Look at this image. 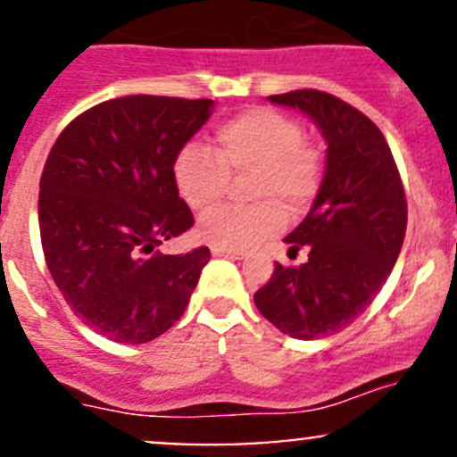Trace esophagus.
I'll list each match as a JSON object with an SVG mask.
<instances>
[{"label": "esophagus", "instance_id": "obj_1", "mask_svg": "<svg viewBox=\"0 0 457 457\" xmlns=\"http://www.w3.org/2000/svg\"><path fill=\"white\" fill-rule=\"evenodd\" d=\"M212 254L225 256V258H243V256H245V252H243V250H229V247H212Z\"/></svg>", "mask_w": 457, "mask_h": 457}]
</instances>
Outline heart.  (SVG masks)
<instances>
[{"label":"heart","instance_id":"obj_1","mask_svg":"<svg viewBox=\"0 0 457 457\" xmlns=\"http://www.w3.org/2000/svg\"><path fill=\"white\" fill-rule=\"evenodd\" d=\"M301 123L270 108H252L220 123L214 150L190 143L177 154L172 179L192 210H206L222 198L228 174L253 172L245 208H215L199 220L203 241L214 247L247 250L280 229L285 212L298 216L320 190V156L303 141Z\"/></svg>","mask_w":457,"mask_h":457}]
</instances>
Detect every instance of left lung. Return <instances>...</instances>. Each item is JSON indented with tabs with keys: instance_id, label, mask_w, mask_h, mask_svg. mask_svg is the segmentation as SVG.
<instances>
[{
	"instance_id": "left-lung-1",
	"label": "left lung",
	"mask_w": 457,
	"mask_h": 457,
	"mask_svg": "<svg viewBox=\"0 0 457 457\" xmlns=\"http://www.w3.org/2000/svg\"><path fill=\"white\" fill-rule=\"evenodd\" d=\"M267 99L316 123L327 163L310 214L285 237L289 252L307 247V262H276L254 303L283 334L322 338L356 320L389 278L407 232L404 187L385 137L361 110L320 90Z\"/></svg>"
}]
</instances>
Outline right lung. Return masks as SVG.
I'll list each match as a JSON object with an SVG mask.
<instances>
[{
	"label": "right lung",
	"mask_w": 457,
	"mask_h": 457,
	"mask_svg": "<svg viewBox=\"0 0 457 457\" xmlns=\"http://www.w3.org/2000/svg\"><path fill=\"white\" fill-rule=\"evenodd\" d=\"M212 99L130 95L72 119L39 181V232L54 285L84 325L114 343L159 338L186 312L207 247L161 254L195 225L172 165Z\"/></svg>",
	"instance_id": "right-lung-1"
}]
</instances>
